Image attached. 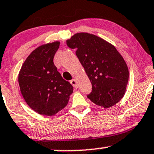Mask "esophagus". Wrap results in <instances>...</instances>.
Returning <instances> with one entry per match:
<instances>
[{"label":"esophagus","mask_w":154,"mask_h":154,"mask_svg":"<svg viewBox=\"0 0 154 154\" xmlns=\"http://www.w3.org/2000/svg\"><path fill=\"white\" fill-rule=\"evenodd\" d=\"M70 82H71V84H72V85H73V87L74 88H78V85H77V80H72L70 81Z\"/></svg>","instance_id":"obj_1"}]
</instances>
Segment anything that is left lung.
<instances>
[{"label": "left lung", "instance_id": "1", "mask_svg": "<svg viewBox=\"0 0 154 154\" xmlns=\"http://www.w3.org/2000/svg\"><path fill=\"white\" fill-rule=\"evenodd\" d=\"M91 80L92 91L87 97L104 108L115 105L126 91L129 69L124 59L113 45L88 33H78L67 40Z\"/></svg>", "mask_w": 154, "mask_h": 154}]
</instances>
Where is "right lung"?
I'll list each match as a JSON object with an SVG mask.
<instances>
[{"label":"right lung","mask_w":154,"mask_h":154,"mask_svg":"<svg viewBox=\"0 0 154 154\" xmlns=\"http://www.w3.org/2000/svg\"><path fill=\"white\" fill-rule=\"evenodd\" d=\"M60 42L37 47L22 66L18 77L20 91L35 112L51 116L67 105L73 87L63 80L53 62Z\"/></svg>","instance_id":"right-lung-1"}]
</instances>
